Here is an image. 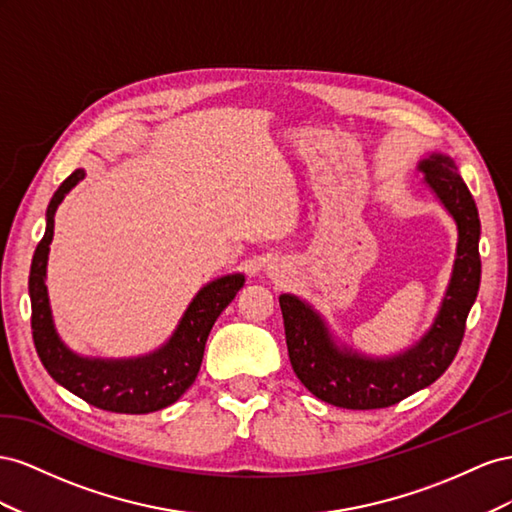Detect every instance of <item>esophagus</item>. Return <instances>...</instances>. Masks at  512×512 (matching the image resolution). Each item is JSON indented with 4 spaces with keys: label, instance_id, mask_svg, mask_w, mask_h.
I'll return each mask as SVG.
<instances>
[{
    "label": "esophagus",
    "instance_id": "obj_1",
    "mask_svg": "<svg viewBox=\"0 0 512 512\" xmlns=\"http://www.w3.org/2000/svg\"><path fill=\"white\" fill-rule=\"evenodd\" d=\"M268 274H270V276H276V274H279V266H272V264H270Z\"/></svg>",
    "mask_w": 512,
    "mask_h": 512
}]
</instances>
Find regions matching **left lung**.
Listing matches in <instances>:
<instances>
[{"mask_svg": "<svg viewBox=\"0 0 512 512\" xmlns=\"http://www.w3.org/2000/svg\"><path fill=\"white\" fill-rule=\"evenodd\" d=\"M425 184L457 225V253L433 324L403 352L369 356L341 341L313 304L281 294L291 367L317 399L347 410H377L431 386L455 360L480 287V218L459 167L444 152L418 163Z\"/></svg>", "mask_w": 512, "mask_h": 512, "instance_id": "1", "label": "left lung"}]
</instances>
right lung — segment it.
I'll list each match as a JSON object with an SVG mask.
<instances>
[{"instance_id": "obj_1", "label": "right lung", "mask_w": 512, "mask_h": 512, "mask_svg": "<svg viewBox=\"0 0 512 512\" xmlns=\"http://www.w3.org/2000/svg\"><path fill=\"white\" fill-rule=\"evenodd\" d=\"M85 178V171H72L60 184L47 208V229L38 242L29 270V300H32V332L40 362L57 384L77 394L100 410L115 414H150L178 401L193 386L199 373L203 349L216 317L236 298L244 274L233 272L203 285L186 306L171 337L154 352L130 358L83 356L70 349L55 328L47 264L53 242L55 212L64 197Z\"/></svg>"}]
</instances>
